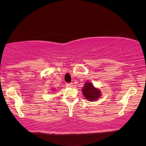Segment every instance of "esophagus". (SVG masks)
<instances>
[{
    "instance_id": "1",
    "label": "esophagus",
    "mask_w": 146,
    "mask_h": 146,
    "mask_svg": "<svg viewBox=\"0 0 146 146\" xmlns=\"http://www.w3.org/2000/svg\"><path fill=\"white\" fill-rule=\"evenodd\" d=\"M66 86L68 87H72L73 86V83H67L66 84Z\"/></svg>"
}]
</instances>
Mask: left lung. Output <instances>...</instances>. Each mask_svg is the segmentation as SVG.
Wrapping results in <instances>:
<instances>
[{
    "mask_svg": "<svg viewBox=\"0 0 146 146\" xmlns=\"http://www.w3.org/2000/svg\"><path fill=\"white\" fill-rule=\"evenodd\" d=\"M82 93L87 100L91 102L97 100L101 96L100 90L94 87L92 84L88 81L84 84V87L82 89Z\"/></svg>",
    "mask_w": 146,
    "mask_h": 146,
    "instance_id": "1",
    "label": "left lung"
}]
</instances>
